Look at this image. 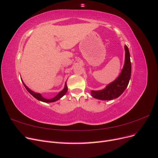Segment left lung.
Masks as SVG:
<instances>
[{
  "label": "left lung",
  "instance_id": "8db88e82",
  "mask_svg": "<svg viewBox=\"0 0 158 158\" xmlns=\"http://www.w3.org/2000/svg\"><path fill=\"white\" fill-rule=\"evenodd\" d=\"M125 49V61L121 73L118 77L109 84L102 90H92L91 94L94 98L101 100H111L115 99L124 92L128 84L131 76V63L130 59V52L127 45Z\"/></svg>",
  "mask_w": 158,
  "mask_h": 158
}]
</instances>
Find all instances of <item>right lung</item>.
Wrapping results in <instances>:
<instances>
[{"mask_svg":"<svg viewBox=\"0 0 158 158\" xmlns=\"http://www.w3.org/2000/svg\"><path fill=\"white\" fill-rule=\"evenodd\" d=\"M22 83H23V85H24V86H25L26 89L28 91V92H29L31 95H32L33 97L36 98L37 99L40 100V101H41V102H45V103H51V102H54L57 101V100H59V99H60L62 97H63L64 95H65V94L66 93V92H67V90H68L67 85H66V83H65L64 88L63 90H62L61 92H60L58 94H57L55 97H54L53 98H51V99H46V98L43 97L40 94L35 93L34 92H33V91L31 90L29 88H27V86H26V85L24 84V83L23 82V81H22Z\"/></svg>","mask_w":158,"mask_h":158,"instance_id":"1","label":"right lung"}]
</instances>
